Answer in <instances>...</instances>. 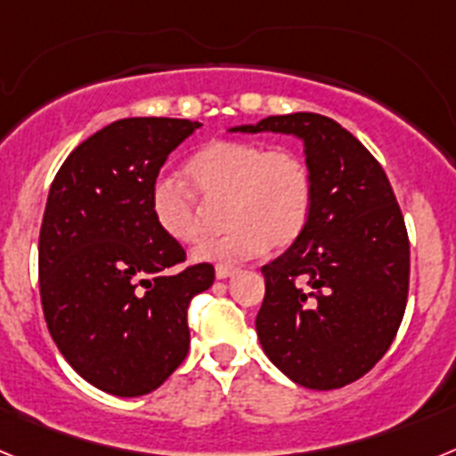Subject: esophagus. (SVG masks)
<instances>
[{
	"instance_id": "obj_1",
	"label": "esophagus",
	"mask_w": 456,
	"mask_h": 456,
	"mask_svg": "<svg viewBox=\"0 0 456 456\" xmlns=\"http://www.w3.org/2000/svg\"><path fill=\"white\" fill-rule=\"evenodd\" d=\"M235 272L237 267H232V265H219V267H216V278H228Z\"/></svg>"
}]
</instances>
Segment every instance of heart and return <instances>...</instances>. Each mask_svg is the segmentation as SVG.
Instances as JSON below:
<instances>
[{
	"mask_svg": "<svg viewBox=\"0 0 456 456\" xmlns=\"http://www.w3.org/2000/svg\"><path fill=\"white\" fill-rule=\"evenodd\" d=\"M191 189L173 180L152 187L151 208L157 225L180 244H199L224 209V237L196 251L203 263H237L267 248H285L299 240L315 203V180L297 151L260 141L216 139L187 164Z\"/></svg>",
	"mask_w": 456,
	"mask_h": 456,
	"instance_id": "heart-1",
	"label": "heart"
}]
</instances>
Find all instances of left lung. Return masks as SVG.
Instances as JSON below:
<instances>
[{
	"label": "left lung",
	"instance_id": "left-lung-1",
	"mask_svg": "<svg viewBox=\"0 0 456 456\" xmlns=\"http://www.w3.org/2000/svg\"><path fill=\"white\" fill-rule=\"evenodd\" d=\"M231 132L299 136L315 180L305 231L263 267L260 345L304 388L352 384L388 352L409 297V235L388 175L352 132L320 114L269 116Z\"/></svg>",
	"mask_w": 456,
	"mask_h": 456
}]
</instances>
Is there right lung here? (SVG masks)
Instances as JSON below:
<instances>
[{
	"label": "right lung",
	"mask_w": 456,
	"mask_h": 456,
	"mask_svg": "<svg viewBox=\"0 0 456 456\" xmlns=\"http://www.w3.org/2000/svg\"><path fill=\"white\" fill-rule=\"evenodd\" d=\"M187 118H123L68 155L38 240L40 301L70 368L118 397L171 377L189 352V301L215 283L152 216L159 168L199 130Z\"/></svg>",
	"instance_id": "add662e5"
}]
</instances>
